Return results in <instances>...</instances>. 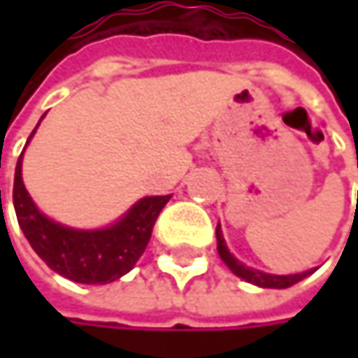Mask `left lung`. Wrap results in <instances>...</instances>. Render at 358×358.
I'll return each mask as SVG.
<instances>
[{"mask_svg":"<svg viewBox=\"0 0 358 358\" xmlns=\"http://www.w3.org/2000/svg\"><path fill=\"white\" fill-rule=\"evenodd\" d=\"M215 236H217V252H220L222 261L232 269V273H236L238 278L247 280V282L255 284V286H261V288H290V286H294L296 282L305 280L309 273H313V269L303 271V273H294V275H271V273H263V271H259V269L247 267L245 263H241L238 259H234V257L230 255V250H228L226 243H224L220 224H217V228H215Z\"/></svg>","mask_w":358,"mask_h":358,"instance_id":"8db88e82","label":"left lung"}]
</instances>
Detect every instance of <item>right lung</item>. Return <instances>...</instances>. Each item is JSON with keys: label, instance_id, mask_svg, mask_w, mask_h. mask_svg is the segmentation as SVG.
<instances>
[{"label": "right lung", "instance_id": "add662e5", "mask_svg": "<svg viewBox=\"0 0 358 358\" xmlns=\"http://www.w3.org/2000/svg\"><path fill=\"white\" fill-rule=\"evenodd\" d=\"M12 196L18 224L36 255L53 271L80 284H108L128 273L147 249L153 226L170 201V194L145 196L111 228L72 230L51 222L35 207L22 182V153Z\"/></svg>", "mask_w": 358, "mask_h": 358}]
</instances>
